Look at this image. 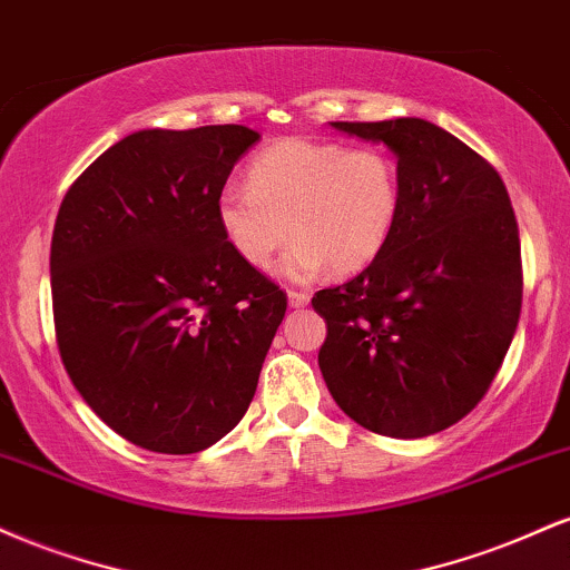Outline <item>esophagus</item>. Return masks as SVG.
<instances>
[{"mask_svg":"<svg viewBox=\"0 0 570 570\" xmlns=\"http://www.w3.org/2000/svg\"><path fill=\"white\" fill-rule=\"evenodd\" d=\"M287 304H291L293 309H301V306L309 304V293H306V291H287Z\"/></svg>","mask_w":570,"mask_h":570,"instance_id":"obj_1","label":"esophagus"}]
</instances>
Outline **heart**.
<instances>
[{
	"label": "heart",
	"instance_id": "1",
	"mask_svg": "<svg viewBox=\"0 0 570 570\" xmlns=\"http://www.w3.org/2000/svg\"><path fill=\"white\" fill-rule=\"evenodd\" d=\"M397 163L376 146L285 138L261 149L247 167V186L226 184L216 216L232 250L264 269L293 239L283 261L287 277L309 279L331 266L354 274L390 245L400 218Z\"/></svg>",
	"mask_w": 570,
	"mask_h": 570
}]
</instances>
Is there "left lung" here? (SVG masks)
Returning a JSON list of instances; mask_svg holds the SVG:
<instances>
[{
	"instance_id": "left-lung-1",
	"label": "left lung",
	"mask_w": 570,
	"mask_h": 570,
	"mask_svg": "<svg viewBox=\"0 0 570 570\" xmlns=\"http://www.w3.org/2000/svg\"><path fill=\"white\" fill-rule=\"evenodd\" d=\"M397 157L400 218L357 277L314 293L320 371L346 416L413 440L485 397L523 304L520 234L504 180L443 127L416 117L331 122Z\"/></svg>"
}]
</instances>
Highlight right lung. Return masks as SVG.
Returning <instances> with one entry per match:
<instances>
[{
	"label": "right lung",
	"mask_w": 570,
	"mask_h": 570,
	"mask_svg": "<svg viewBox=\"0 0 570 570\" xmlns=\"http://www.w3.org/2000/svg\"><path fill=\"white\" fill-rule=\"evenodd\" d=\"M261 136L243 125L138 130L60 203L50 247L66 373L114 432L197 453L245 416L287 298L220 232L216 203Z\"/></svg>",
	"instance_id": "add662e5"
}]
</instances>
